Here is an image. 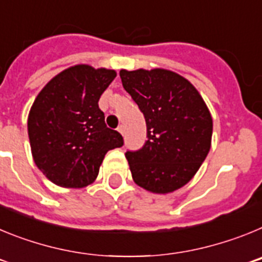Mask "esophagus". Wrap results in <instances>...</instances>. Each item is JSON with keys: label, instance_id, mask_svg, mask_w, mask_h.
Here are the masks:
<instances>
[{"label": "esophagus", "instance_id": "1", "mask_svg": "<svg viewBox=\"0 0 262 262\" xmlns=\"http://www.w3.org/2000/svg\"><path fill=\"white\" fill-rule=\"evenodd\" d=\"M118 131H119L120 134H122V135L124 136V134H126V128H124V126H122V124H120L119 127H118Z\"/></svg>", "mask_w": 262, "mask_h": 262}]
</instances>
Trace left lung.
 <instances>
[{"label":"left lung","mask_w":262,"mask_h":262,"mask_svg":"<svg viewBox=\"0 0 262 262\" xmlns=\"http://www.w3.org/2000/svg\"><path fill=\"white\" fill-rule=\"evenodd\" d=\"M147 123V142L126 159L136 185L156 194L190 181L211 147L212 118L193 85L172 71L119 72Z\"/></svg>","instance_id":"left-lung-1"}]
</instances>
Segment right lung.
Returning <instances> with one entry per match:
<instances>
[{
	"label": "right lung",
	"instance_id": "right-lung-1",
	"mask_svg": "<svg viewBox=\"0 0 262 262\" xmlns=\"http://www.w3.org/2000/svg\"><path fill=\"white\" fill-rule=\"evenodd\" d=\"M113 69L80 64L60 72L40 90L27 119L34 161L43 174L61 187H85L98 176L107 151L123 138L105 123L98 101Z\"/></svg>",
	"mask_w": 262,
	"mask_h": 262
}]
</instances>
